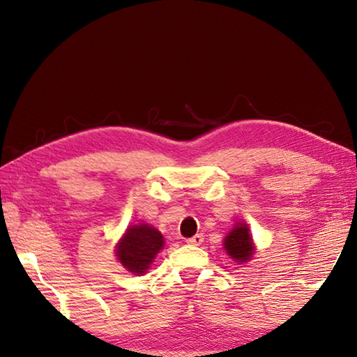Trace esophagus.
<instances>
[{
	"instance_id": "obj_1",
	"label": "esophagus",
	"mask_w": 357,
	"mask_h": 357,
	"mask_svg": "<svg viewBox=\"0 0 357 357\" xmlns=\"http://www.w3.org/2000/svg\"><path fill=\"white\" fill-rule=\"evenodd\" d=\"M202 241H204V234H202V233H198V234H195V236L188 238V239H187V244H190V245H199V244H202Z\"/></svg>"
}]
</instances>
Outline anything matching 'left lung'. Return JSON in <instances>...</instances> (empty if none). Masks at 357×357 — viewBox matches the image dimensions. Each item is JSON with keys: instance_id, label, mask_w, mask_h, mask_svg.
I'll return each mask as SVG.
<instances>
[{"instance_id": "1", "label": "left lung", "mask_w": 357, "mask_h": 357, "mask_svg": "<svg viewBox=\"0 0 357 357\" xmlns=\"http://www.w3.org/2000/svg\"><path fill=\"white\" fill-rule=\"evenodd\" d=\"M224 248L236 262H247L253 255L248 227L245 224H236V227L225 236Z\"/></svg>"}]
</instances>
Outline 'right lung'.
<instances>
[{"label": "right lung", "instance_id": "obj_1", "mask_svg": "<svg viewBox=\"0 0 357 357\" xmlns=\"http://www.w3.org/2000/svg\"><path fill=\"white\" fill-rule=\"evenodd\" d=\"M164 245V238L153 227L147 224L133 225L127 229L124 238L116 247V255L119 262L124 267L135 273L142 275L153 262L155 256Z\"/></svg>", "mask_w": 357, "mask_h": 357}]
</instances>
